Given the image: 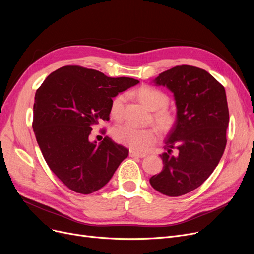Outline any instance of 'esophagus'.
Here are the masks:
<instances>
[{"label": "esophagus", "instance_id": "34e87169", "mask_svg": "<svg viewBox=\"0 0 254 254\" xmlns=\"http://www.w3.org/2000/svg\"><path fill=\"white\" fill-rule=\"evenodd\" d=\"M146 153H142V152H138L136 150H129V156L131 157H145Z\"/></svg>", "mask_w": 254, "mask_h": 254}]
</instances>
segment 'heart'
Wrapping results in <instances>:
<instances>
[{
	"instance_id": "obj_1",
	"label": "heart",
	"mask_w": 254,
	"mask_h": 254,
	"mask_svg": "<svg viewBox=\"0 0 254 254\" xmlns=\"http://www.w3.org/2000/svg\"><path fill=\"white\" fill-rule=\"evenodd\" d=\"M135 95L146 107H148L150 110H154L152 117L159 128L168 131L174 127L176 117L175 114L166 107L169 98L164 91L149 85H144L135 91ZM124 103V95H117L112 99L110 104V115L113 118L119 119L122 117ZM112 135L114 140L119 144L139 151L150 147L158 138V132L155 127L138 128L129 124L117 125L112 130Z\"/></svg>"
}]
</instances>
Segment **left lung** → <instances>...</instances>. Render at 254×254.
I'll use <instances>...</instances> for the list:
<instances>
[{"instance_id":"8db88e82","label":"left lung","mask_w":254,"mask_h":254,"mask_svg":"<svg viewBox=\"0 0 254 254\" xmlns=\"http://www.w3.org/2000/svg\"><path fill=\"white\" fill-rule=\"evenodd\" d=\"M153 82L174 93L177 119L159 155L163 170L149 182L158 192L179 196L202 185L217 167L226 145L228 101L214 77L189 64L161 73Z\"/></svg>"}]
</instances>
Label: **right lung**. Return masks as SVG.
Wrapping results in <instances>:
<instances>
[{"instance_id": "1", "label": "right lung", "mask_w": 254, "mask_h": 254, "mask_svg": "<svg viewBox=\"0 0 254 254\" xmlns=\"http://www.w3.org/2000/svg\"><path fill=\"white\" fill-rule=\"evenodd\" d=\"M80 65L52 72L35 95L33 129L50 170L71 190L89 194L112 178L128 150L109 137L97 144L91 126L108 120L112 98L138 84Z\"/></svg>"}]
</instances>
